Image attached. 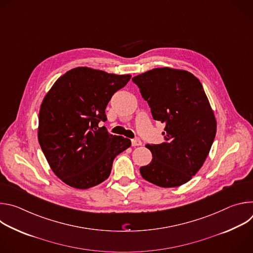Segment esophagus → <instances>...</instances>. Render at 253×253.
<instances>
[{
	"instance_id": "obj_1",
	"label": "esophagus",
	"mask_w": 253,
	"mask_h": 253,
	"mask_svg": "<svg viewBox=\"0 0 253 253\" xmlns=\"http://www.w3.org/2000/svg\"><path fill=\"white\" fill-rule=\"evenodd\" d=\"M141 144H142V142L139 137H135L132 139V146H140Z\"/></svg>"
}]
</instances>
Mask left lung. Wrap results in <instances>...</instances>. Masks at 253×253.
<instances>
[{
  "label": "left lung",
  "mask_w": 253,
  "mask_h": 253,
  "mask_svg": "<svg viewBox=\"0 0 253 253\" xmlns=\"http://www.w3.org/2000/svg\"><path fill=\"white\" fill-rule=\"evenodd\" d=\"M155 121L165 124V141L147 144L151 162L142 177L160 187H177L202 167L216 134V120L200 81L183 70L156 68L132 78Z\"/></svg>",
  "instance_id": "1"
}]
</instances>
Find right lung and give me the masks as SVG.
Masks as SVG:
<instances>
[{
    "instance_id": "obj_1",
    "label": "right lung",
    "mask_w": 253,
    "mask_h": 253,
    "mask_svg": "<svg viewBox=\"0 0 253 253\" xmlns=\"http://www.w3.org/2000/svg\"><path fill=\"white\" fill-rule=\"evenodd\" d=\"M87 67L61 76L45 96L38 140L53 172L71 187L87 189L109 177L115 157L131 141L99 127L112 96L130 80Z\"/></svg>"
}]
</instances>
